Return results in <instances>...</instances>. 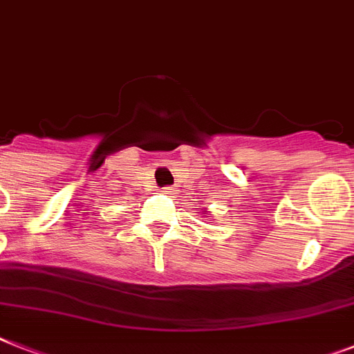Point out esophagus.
Returning <instances> with one entry per match:
<instances>
[{"label": "esophagus", "mask_w": 354, "mask_h": 354, "mask_svg": "<svg viewBox=\"0 0 354 354\" xmlns=\"http://www.w3.org/2000/svg\"><path fill=\"white\" fill-rule=\"evenodd\" d=\"M162 194H168V195H174L175 194V188L174 186H165V188H160Z\"/></svg>", "instance_id": "1"}]
</instances>
